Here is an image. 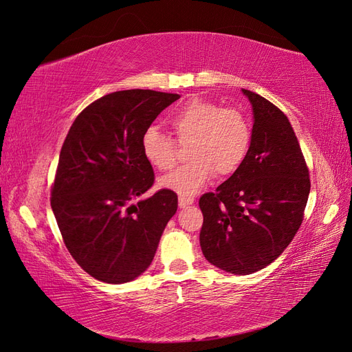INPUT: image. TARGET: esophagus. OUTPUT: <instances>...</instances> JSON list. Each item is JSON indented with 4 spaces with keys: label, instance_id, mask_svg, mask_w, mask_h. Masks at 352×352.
I'll use <instances>...</instances> for the list:
<instances>
[{
    "label": "esophagus",
    "instance_id": "obj_1",
    "mask_svg": "<svg viewBox=\"0 0 352 352\" xmlns=\"http://www.w3.org/2000/svg\"><path fill=\"white\" fill-rule=\"evenodd\" d=\"M190 204H194V198L192 197H185V195H180L179 197V207L180 208H185Z\"/></svg>",
    "mask_w": 352,
    "mask_h": 352
}]
</instances>
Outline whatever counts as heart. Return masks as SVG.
I'll return each mask as SVG.
<instances>
[{
	"label": "heart",
	"mask_w": 352,
	"mask_h": 352,
	"mask_svg": "<svg viewBox=\"0 0 352 352\" xmlns=\"http://www.w3.org/2000/svg\"><path fill=\"white\" fill-rule=\"evenodd\" d=\"M176 142L188 145L189 163L160 180V185L190 197L204 188L212 176H232L242 166L251 146V124L239 109L194 98L168 117ZM155 126L141 136L145 160L160 172L173 168L177 145Z\"/></svg>",
	"instance_id": "b5f03b06"
}]
</instances>
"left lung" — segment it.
I'll return each instance as SVG.
<instances>
[{
  "label": "left lung",
  "mask_w": 352,
  "mask_h": 352,
  "mask_svg": "<svg viewBox=\"0 0 352 352\" xmlns=\"http://www.w3.org/2000/svg\"><path fill=\"white\" fill-rule=\"evenodd\" d=\"M242 91L254 113L250 151L226 182L199 198L202 254L233 274L258 272L279 257L301 226L311 186L285 113L261 95Z\"/></svg>",
  "instance_id": "1"
}]
</instances>
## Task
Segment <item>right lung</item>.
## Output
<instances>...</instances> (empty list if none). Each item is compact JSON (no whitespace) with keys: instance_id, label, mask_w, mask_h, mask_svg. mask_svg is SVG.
<instances>
[{"instance_id":"obj_1","label":"right lung","mask_w":352,"mask_h":352,"mask_svg":"<svg viewBox=\"0 0 352 352\" xmlns=\"http://www.w3.org/2000/svg\"><path fill=\"white\" fill-rule=\"evenodd\" d=\"M151 89L117 91L91 102L63 142L51 208L66 248L80 267L105 283L131 282L151 264L177 195L154 185L141 136L179 100Z\"/></svg>"}]
</instances>
